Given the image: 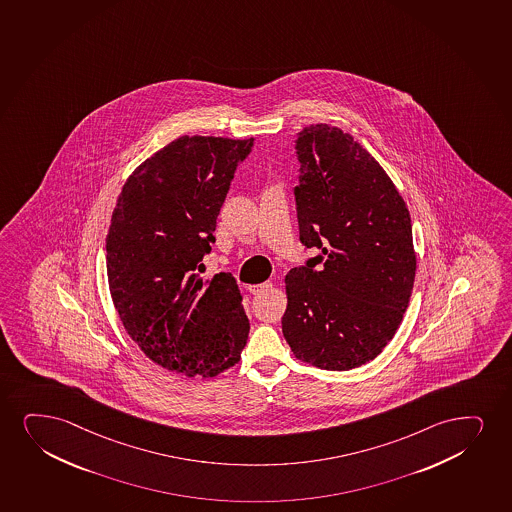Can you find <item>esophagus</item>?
Listing matches in <instances>:
<instances>
[{
    "label": "esophagus",
    "mask_w": 512,
    "mask_h": 512,
    "mask_svg": "<svg viewBox=\"0 0 512 512\" xmlns=\"http://www.w3.org/2000/svg\"><path fill=\"white\" fill-rule=\"evenodd\" d=\"M271 288L272 283L250 284V286H248V291H250L252 295H262V293L271 290Z\"/></svg>",
    "instance_id": "34e87169"
}]
</instances>
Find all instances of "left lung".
Returning <instances> with one entry per match:
<instances>
[{"label": "left lung", "instance_id": "8db88e82", "mask_svg": "<svg viewBox=\"0 0 512 512\" xmlns=\"http://www.w3.org/2000/svg\"><path fill=\"white\" fill-rule=\"evenodd\" d=\"M295 150L300 243L321 253L284 279L283 335L297 359L348 371L383 352L407 309L411 215L383 167L338 127H305Z\"/></svg>", "mask_w": 512, "mask_h": 512}]
</instances>
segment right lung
Listing matches in <instances>:
<instances>
[{
  "instance_id": "right-lung-1",
  "label": "right lung",
  "mask_w": 512,
  "mask_h": 512,
  "mask_svg": "<svg viewBox=\"0 0 512 512\" xmlns=\"http://www.w3.org/2000/svg\"><path fill=\"white\" fill-rule=\"evenodd\" d=\"M253 138L181 136L122 186L107 234L108 286L127 335L171 373L212 378L234 366L248 322L231 272L202 278L203 257Z\"/></svg>"
}]
</instances>
